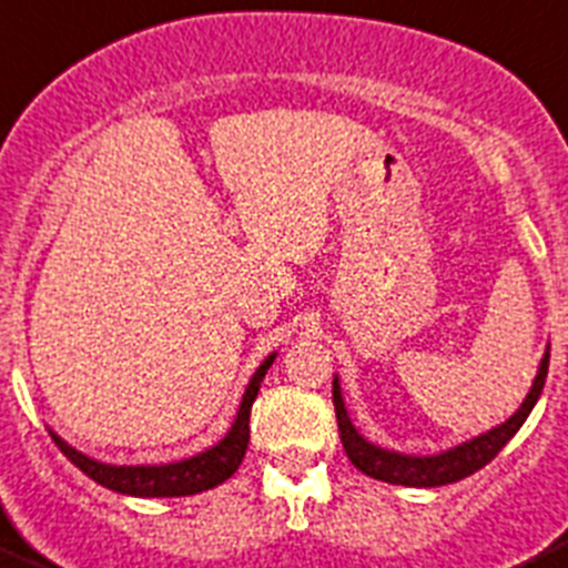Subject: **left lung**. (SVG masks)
I'll use <instances>...</instances> for the list:
<instances>
[{
	"mask_svg": "<svg viewBox=\"0 0 568 568\" xmlns=\"http://www.w3.org/2000/svg\"><path fill=\"white\" fill-rule=\"evenodd\" d=\"M547 369H549V347L544 353L538 364V373H535L532 386H529L524 404L507 417L501 426L490 428V432L479 434L474 439H465V443L454 445L448 452L428 454V457H415V454H400L392 452V448H381V445L369 443L353 420L347 415V406H344L342 397V384H338V375H333V406H336V420H338V437H342L344 452H347L349 463L356 465L362 474L373 476V479L389 481V485H406V487H439L452 485V481L465 479V476L476 474L479 468H485L496 454L516 437L518 428L524 426V420L529 417L532 406L538 404L544 384H547Z\"/></svg>",
	"mask_w": 568,
	"mask_h": 568,
	"instance_id": "obj_1",
	"label": "left lung"
}]
</instances>
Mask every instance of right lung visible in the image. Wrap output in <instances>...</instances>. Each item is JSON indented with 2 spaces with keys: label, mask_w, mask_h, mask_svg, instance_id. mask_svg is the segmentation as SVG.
<instances>
[{
  "label": "right lung",
  "mask_w": 568,
  "mask_h": 568,
  "mask_svg": "<svg viewBox=\"0 0 568 568\" xmlns=\"http://www.w3.org/2000/svg\"><path fill=\"white\" fill-rule=\"evenodd\" d=\"M277 358V349L268 353L263 358L257 369L248 378L246 389H243L241 406L235 412V420H232L230 432L219 439L215 445L204 448V452L193 454L187 459H176V463L164 465H109L100 463V459L87 457L78 448L67 443V439L58 437L50 428V437L55 439V445L61 448L63 457L69 463L81 468L89 479H94L98 485L109 487L114 493H125V496H140V499H171V496H193V493L210 490V487L221 485V481L230 479L237 470V465L246 457L248 445V415H252V404L257 397L260 384L266 378L268 367Z\"/></svg>",
  "instance_id": "right-lung-1"
}]
</instances>
